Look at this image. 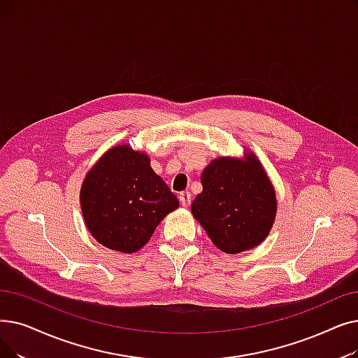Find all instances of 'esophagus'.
Listing matches in <instances>:
<instances>
[{
    "mask_svg": "<svg viewBox=\"0 0 358 358\" xmlns=\"http://www.w3.org/2000/svg\"><path fill=\"white\" fill-rule=\"evenodd\" d=\"M178 199H180V203H181V206H184V208L190 206V203H192V194H190L189 192H182V193H180Z\"/></svg>",
    "mask_w": 358,
    "mask_h": 358,
    "instance_id": "1",
    "label": "esophagus"
}]
</instances>
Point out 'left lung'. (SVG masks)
Listing matches in <instances>:
<instances>
[{"label": "left lung", "instance_id": "obj_1", "mask_svg": "<svg viewBox=\"0 0 358 358\" xmlns=\"http://www.w3.org/2000/svg\"><path fill=\"white\" fill-rule=\"evenodd\" d=\"M201 193L192 213L220 250L236 255L259 245L269 234L276 213L275 192L260 162L217 158L200 177Z\"/></svg>", "mask_w": 358, "mask_h": 358}]
</instances>
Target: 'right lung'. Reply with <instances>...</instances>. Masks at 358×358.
<instances>
[{
	"label": "right lung",
	"mask_w": 358,
	"mask_h": 358,
	"mask_svg": "<svg viewBox=\"0 0 358 358\" xmlns=\"http://www.w3.org/2000/svg\"><path fill=\"white\" fill-rule=\"evenodd\" d=\"M80 203L90 234L121 253L142 248L164 217L178 208L148 155L127 145L108 150L89 171Z\"/></svg>",
	"instance_id": "obj_1"
}]
</instances>
